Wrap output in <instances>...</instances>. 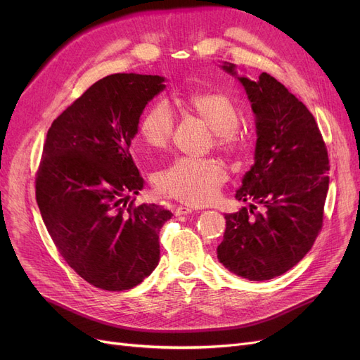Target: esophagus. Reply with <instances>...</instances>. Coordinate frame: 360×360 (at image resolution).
I'll list each match as a JSON object with an SVG mask.
<instances>
[{
    "instance_id": "1",
    "label": "esophagus",
    "mask_w": 360,
    "mask_h": 360,
    "mask_svg": "<svg viewBox=\"0 0 360 360\" xmlns=\"http://www.w3.org/2000/svg\"><path fill=\"white\" fill-rule=\"evenodd\" d=\"M193 212H194V209H191V207H185V205H178L175 209L176 216H185V214H190Z\"/></svg>"
}]
</instances>
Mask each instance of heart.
Masks as SVG:
<instances>
[{"instance_id":"1","label":"heart","mask_w":360,"mask_h":360,"mask_svg":"<svg viewBox=\"0 0 360 360\" xmlns=\"http://www.w3.org/2000/svg\"><path fill=\"white\" fill-rule=\"evenodd\" d=\"M185 106L212 129L213 147L223 155H238L247 140L238 128L239 109L226 93L197 91L186 96ZM174 132L172 112L165 103L150 106L140 118L137 134L150 150H165ZM226 181L221 165L213 159H178L159 174V190L188 205L212 202Z\"/></svg>"}]
</instances>
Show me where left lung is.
Masks as SVG:
<instances>
[{
  "label": "left lung",
  "instance_id": "1",
  "mask_svg": "<svg viewBox=\"0 0 360 360\" xmlns=\"http://www.w3.org/2000/svg\"><path fill=\"white\" fill-rule=\"evenodd\" d=\"M224 71L236 75L235 65ZM255 113V163L236 191L250 207L224 214L217 258L252 281L281 276L304 258L323 228L328 153L312 113L280 82L238 77Z\"/></svg>",
  "mask_w": 360,
  "mask_h": 360
}]
</instances>
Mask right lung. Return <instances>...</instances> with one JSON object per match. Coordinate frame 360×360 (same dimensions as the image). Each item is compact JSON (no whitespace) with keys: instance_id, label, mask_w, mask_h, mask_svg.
I'll list each match as a JSON object with an SVG mask.
<instances>
[{"instance_id":"obj_1","label":"right lung","mask_w":360,"mask_h":360,"mask_svg":"<svg viewBox=\"0 0 360 360\" xmlns=\"http://www.w3.org/2000/svg\"><path fill=\"white\" fill-rule=\"evenodd\" d=\"M160 75L112 74L91 84L48 129L36 201L56 250L94 288H134L159 264V232L172 213L136 205L143 178L129 146Z\"/></svg>"}]
</instances>
